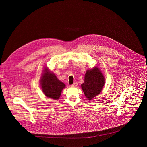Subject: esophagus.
<instances>
[{
	"label": "esophagus",
	"mask_w": 147,
	"mask_h": 147,
	"mask_svg": "<svg viewBox=\"0 0 147 147\" xmlns=\"http://www.w3.org/2000/svg\"><path fill=\"white\" fill-rule=\"evenodd\" d=\"M77 82H74L73 84H72V85H71V86H72V87H76L77 86Z\"/></svg>",
	"instance_id": "esophagus-1"
}]
</instances>
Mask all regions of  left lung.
<instances>
[{"label": "left lung", "mask_w": 147, "mask_h": 147, "mask_svg": "<svg viewBox=\"0 0 147 147\" xmlns=\"http://www.w3.org/2000/svg\"><path fill=\"white\" fill-rule=\"evenodd\" d=\"M105 83L103 74L98 67L87 70L84 82L81 84L85 95L88 100L97 96L102 91Z\"/></svg>", "instance_id": "left-lung-1"}]
</instances>
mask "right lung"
I'll use <instances>...</instances> for the list:
<instances>
[{
  "label": "right lung",
  "instance_id": "add662e5",
  "mask_svg": "<svg viewBox=\"0 0 147 147\" xmlns=\"http://www.w3.org/2000/svg\"><path fill=\"white\" fill-rule=\"evenodd\" d=\"M43 71L40 80L42 92L48 98L58 100L65 85L59 80L54 73L51 72L48 67H45Z\"/></svg>",
  "mask_w": 147,
  "mask_h": 147
}]
</instances>
